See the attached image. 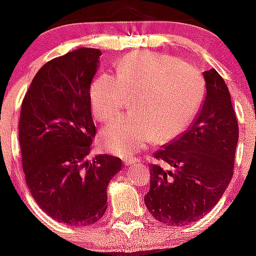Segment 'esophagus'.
<instances>
[{
    "mask_svg": "<svg viewBox=\"0 0 256 256\" xmlns=\"http://www.w3.org/2000/svg\"><path fill=\"white\" fill-rule=\"evenodd\" d=\"M124 164L128 166H132L135 165V164H138V160H136L135 158H124Z\"/></svg>",
    "mask_w": 256,
    "mask_h": 256,
    "instance_id": "obj_1",
    "label": "esophagus"
}]
</instances>
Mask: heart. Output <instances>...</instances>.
Instances as JSON below:
<instances>
[{"label":"heart","instance_id":"1","mask_svg":"<svg viewBox=\"0 0 256 256\" xmlns=\"http://www.w3.org/2000/svg\"><path fill=\"white\" fill-rule=\"evenodd\" d=\"M126 95L136 94L132 112L102 131L104 146L118 156H131L158 138L180 135L196 116L205 95L200 71L188 62L160 52L140 51L116 66V78L104 74L90 88L95 118L108 121L118 115Z\"/></svg>","mask_w":256,"mask_h":256}]
</instances>
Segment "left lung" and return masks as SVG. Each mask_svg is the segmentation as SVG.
<instances>
[{"instance_id":"obj_1","label":"left lung","mask_w":256,"mask_h":256,"mask_svg":"<svg viewBox=\"0 0 256 256\" xmlns=\"http://www.w3.org/2000/svg\"><path fill=\"white\" fill-rule=\"evenodd\" d=\"M206 95L188 130L154 154L168 168L151 165L145 205L168 226H181L206 215L232 178L239 126L229 88L216 70L204 72Z\"/></svg>"}]
</instances>
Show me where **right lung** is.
<instances>
[{
	"label": "right lung",
	"mask_w": 256,
	"mask_h": 256,
	"mask_svg": "<svg viewBox=\"0 0 256 256\" xmlns=\"http://www.w3.org/2000/svg\"><path fill=\"white\" fill-rule=\"evenodd\" d=\"M100 56L81 47L51 60L22 101L18 138L30 192L48 216L72 226L104 216L108 185L122 168L108 154L88 160L96 134L90 88Z\"/></svg>",
	"instance_id": "1"
}]
</instances>
